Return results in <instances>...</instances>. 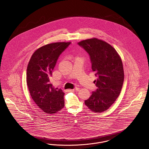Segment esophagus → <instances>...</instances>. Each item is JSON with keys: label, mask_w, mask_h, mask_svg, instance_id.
Here are the masks:
<instances>
[{"label": "esophagus", "mask_w": 149, "mask_h": 149, "mask_svg": "<svg viewBox=\"0 0 149 149\" xmlns=\"http://www.w3.org/2000/svg\"><path fill=\"white\" fill-rule=\"evenodd\" d=\"M79 90H80V88H74V89H72L71 91H75V92H77V91H79Z\"/></svg>", "instance_id": "34e87169"}]
</instances>
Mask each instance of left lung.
Masks as SVG:
<instances>
[{"instance_id": "1", "label": "left lung", "mask_w": 149, "mask_h": 149, "mask_svg": "<svg viewBox=\"0 0 149 149\" xmlns=\"http://www.w3.org/2000/svg\"><path fill=\"white\" fill-rule=\"evenodd\" d=\"M78 45L90 57L92 69L97 79V89L85 100V105L95 113L106 111L118 98L124 80L123 64L116 50L108 43L94 38Z\"/></svg>"}]
</instances>
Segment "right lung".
I'll use <instances>...</instances> for the list:
<instances>
[{
  "mask_svg": "<svg viewBox=\"0 0 149 149\" xmlns=\"http://www.w3.org/2000/svg\"><path fill=\"white\" fill-rule=\"evenodd\" d=\"M71 42H56L43 46L31 57L27 69V83L31 97L41 110L55 113L64 107L65 93L50 83L52 71L59 56Z\"/></svg>",
  "mask_w": 149,
  "mask_h": 149,
  "instance_id": "1",
  "label": "right lung"
}]
</instances>
